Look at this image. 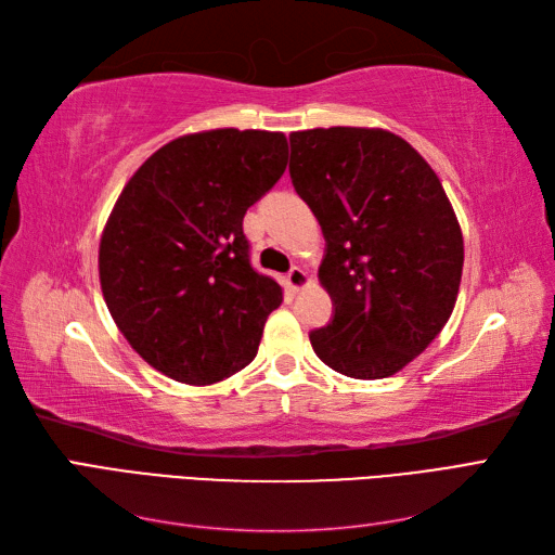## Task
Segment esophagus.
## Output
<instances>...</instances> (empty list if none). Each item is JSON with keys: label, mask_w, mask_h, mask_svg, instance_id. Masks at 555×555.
<instances>
[{"label": "esophagus", "mask_w": 555, "mask_h": 555, "mask_svg": "<svg viewBox=\"0 0 555 555\" xmlns=\"http://www.w3.org/2000/svg\"><path fill=\"white\" fill-rule=\"evenodd\" d=\"M284 282H287V287L289 289H294V292H298V289H304L306 284H308V273L304 271V268H298V266H294L292 271L284 275Z\"/></svg>", "instance_id": "obj_1"}]
</instances>
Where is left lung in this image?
I'll return each instance as SVG.
<instances>
[{
    "mask_svg": "<svg viewBox=\"0 0 555 555\" xmlns=\"http://www.w3.org/2000/svg\"><path fill=\"white\" fill-rule=\"evenodd\" d=\"M289 176L322 227L319 280L333 317L314 354L357 379L398 373L435 340L456 304L463 236L440 178L384 129L294 131Z\"/></svg>",
    "mask_w": 555,
    "mask_h": 555,
    "instance_id": "obj_1",
    "label": "left lung"
}]
</instances>
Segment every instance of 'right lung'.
Instances as JSON below:
<instances>
[{
  "mask_svg": "<svg viewBox=\"0 0 555 555\" xmlns=\"http://www.w3.org/2000/svg\"><path fill=\"white\" fill-rule=\"evenodd\" d=\"M284 169V133L212 129L159 147L117 198L99 245L102 292L166 377L215 384L257 357L282 289L251 266L243 217Z\"/></svg>",
  "mask_w": 555,
  "mask_h": 555,
  "instance_id": "add662e5",
  "label": "right lung"
}]
</instances>
